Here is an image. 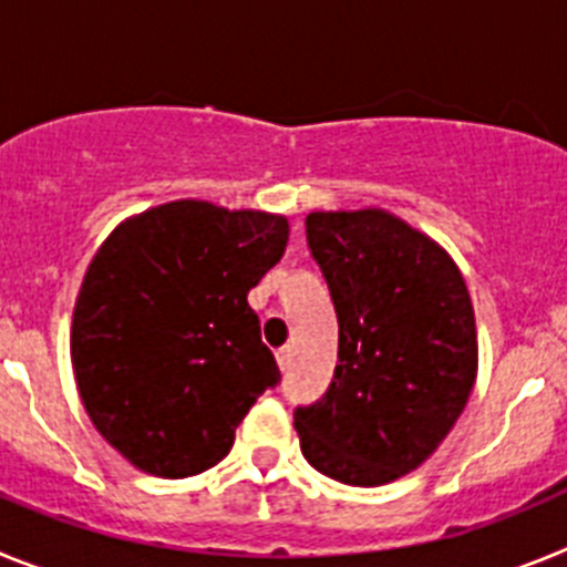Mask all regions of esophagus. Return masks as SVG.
Listing matches in <instances>:
<instances>
[{
  "label": "esophagus",
  "instance_id": "esophagus-1",
  "mask_svg": "<svg viewBox=\"0 0 567 567\" xmlns=\"http://www.w3.org/2000/svg\"><path fill=\"white\" fill-rule=\"evenodd\" d=\"M275 360H278L280 372H287L289 363H292V349H289V346H280L278 352H275Z\"/></svg>",
  "mask_w": 567,
  "mask_h": 567
}]
</instances>
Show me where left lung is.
Segmentation results:
<instances>
[{
  "instance_id": "8db88e82",
  "label": "left lung",
  "mask_w": 567,
  "mask_h": 567,
  "mask_svg": "<svg viewBox=\"0 0 567 567\" xmlns=\"http://www.w3.org/2000/svg\"><path fill=\"white\" fill-rule=\"evenodd\" d=\"M338 312L327 394L295 409L300 452L346 485H385L437 452L477 378V323L452 255L378 207L309 213Z\"/></svg>"
}]
</instances>
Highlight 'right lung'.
I'll use <instances>...</instances> for the list:
<instances>
[{"instance_id": "right-lung-1", "label": "right lung", "mask_w": 567, "mask_h": 567, "mask_svg": "<svg viewBox=\"0 0 567 567\" xmlns=\"http://www.w3.org/2000/svg\"><path fill=\"white\" fill-rule=\"evenodd\" d=\"M284 215L169 202L107 235L79 289L70 360L96 432L144 474L221 463L280 380L249 289L280 260Z\"/></svg>"}]
</instances>
